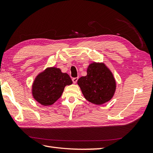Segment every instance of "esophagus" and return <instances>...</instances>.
<instances>
[{
    "mask_svg": "<svg viewBox=\"0 0 153 153\" xmlns=\"http://www.w3.org/2000/svg\"><path fill=\"white\" fill-rule=\"evenodd\" d=\"M77 80H78V77H74V78L72 79L74 83H76V82H77Z\"/></svg>",
    "mask_w": 153,
    "mask_h": 153,
    "instance_id": "34e87169",
    "label": "esophagus"
}]
</instances>
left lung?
Listing matches in <instances>:
<instances>
[{
    "mask_svg": "<svg viewBox=\"0 0 153 153\" xmlns=\"http://www.w3.org/2000/svg\"><path fill=\"white\" fill-rule=\"evenodd\" d=\"M77 85L85 99L97 105L111 100L116 88L112 71L105 63L95 62L89 65L87 76L77 80Z\"/></svg>",
    "mask_w": 153,
    "mask_h": 153,
    "instance_id": "left-lung-1",
    "label": "left lung"
}]
</instances>
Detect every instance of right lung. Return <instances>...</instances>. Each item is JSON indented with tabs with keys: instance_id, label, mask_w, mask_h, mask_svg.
Masks as SVG:
<instances>
[{
	"instance_id": "add662e5",
	"label": "right lung",
	"mask_w": 153,
	"mask_h": 153,
	"mask_svg": "<svg viewBox=\"0 0 153 153\" xmlns=\"http://www.w3.org/2000/svg\"><path fill=\"white\" fill-rule=\"evenodd\" d=\"M72 84L69 75L62 72L60 68L49 67L39 74L32 85L34 99L43 106H50L62 94L64 87Z\"/></svg>"
}]
</instances>
